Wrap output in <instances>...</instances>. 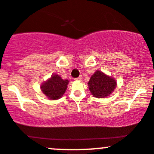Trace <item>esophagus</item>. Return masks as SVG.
Masks as SVG:
<instances>
[{"mask_svg": "<svg viewBox=\"0 0 154 154\" xmlns=\"http://www.w3.org/2000/svg\"><path fill=\"white\" fill-rule=\"evenodd\" d=\"M82 79V75H80V76L79 77H78V78H76V79H75V80H77V81H81Z\"/></svg>", "mask_w": 154, "mask_h": 154, "instance_id": "1", "label": "esophagus"}]
</instances>
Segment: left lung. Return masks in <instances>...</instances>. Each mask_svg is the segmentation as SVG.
<instances>
[{"instance_id": "obj_1", "label": "left lung", "mask_w": 154, "mask_h": 154, "mask_svg": "<svg viewBox=\"0 0 154 154\" xmlns=\"http://www.w3.org/2000/svg\"><path fill=\"white\" fill-rule=\"evenodd\" d=\"M87 84L93 97L104 98L115 91L117 87V82L115 78L97 70L90 77Z\"/></svg>"}]
</instances>
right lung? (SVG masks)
I'll return each mask as SVG.
<instances>
[{"instance_id":"obj_1","label":"right lung","mask_w":154,"mask_h":154,"mask_svg":"<svg viewBox=\"0 0 154 154\" xmlns=\"http://www.w3.org/2000/svg\"><path fill=\"white\" fill-rule=\"evenodd\" d=\"M68 84L69 81L67 79H62L60 75L54 73L48 80L41 84L40 89L49 100H58L63 96Z\"/></svg>"}]
</instances>
